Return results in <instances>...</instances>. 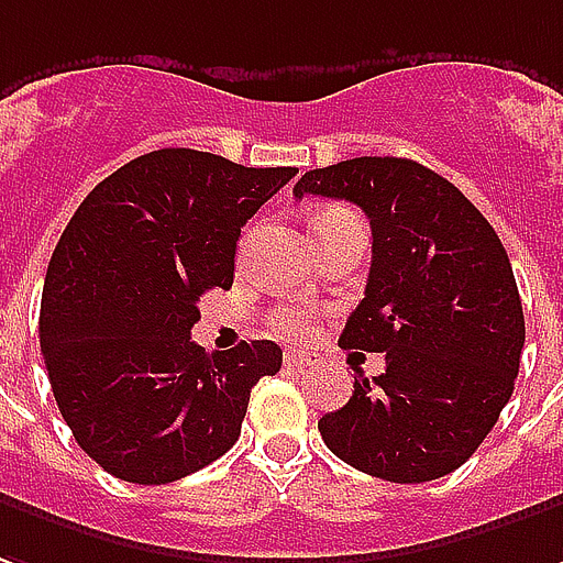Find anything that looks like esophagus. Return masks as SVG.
I'll return each mask as SVG.
<instances>
[{"mask_svg":"<svg viewBox=\"0 0 563 563\" xmlns=\"http://www.w3.org/2000/svg\"><path fill=\"white\" fill-rule=\"evenodd\" d=\"M286 365H289V368H310L313 360H310V356H301V353H286Z\"/></svg>","mask_w":563,"mask_h":563,"instance_id":"esophagus-1","label":"esophagus"}]
</instances>
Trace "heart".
<instances>
[{"label": "heart", "mask_w": 563, "mask_h": 563, "mask_svg": "<svg viewBox=\"0 0 563 563\" xmlns=\"http://www.w3.org/2000/svg\"><path fill=\"white\" fill-rule=\"evenodd\" d=\"M344 216H353V213H347V210H338V207H332V210H322V213L313 216L310 228L329 225V222H338V219H344ZM274 329H277V335L283 338H305L310 335V317L305 313V310L283 308L274 313Z\"/></svg>", "instance_id": "b5f03b06"}]
</instances>
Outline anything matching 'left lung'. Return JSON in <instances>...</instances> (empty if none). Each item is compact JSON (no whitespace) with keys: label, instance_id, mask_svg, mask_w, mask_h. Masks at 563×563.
I'll list each match as a JSON object with an SVG mask.
<instances>
[{"label":"left lung","instance_id":"left-lung-1","mask_svg":"<svg viewBox=\"0 0 563 563\" xmlns=\"http://www.w3.org/2000/svg\"><path fill=\"white\" fill-rule=\"evenodd\" d=\"M356 203L372 225L365 298L338 344L384 353V375L353 380L320 418L325 448L360 473L420 485L454 473L509 402L525 310L509 255L485 216L408 158H353L305 173L295 198Z\"/></svg>","mask_w":563,"mask_h":563}]
</instances>
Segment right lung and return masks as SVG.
<instances>
[{"label":"right lung","instance_id":"right-lung-1","mask_svg":"<svg viewBox=\"0 0 563 563\" xmlns=\"http://www.w3.org/2000/svg\"><path fill=\"white\" fill-rule=\"evenodd\" d=\"M295 167H243L195 148H158L106 176L51 255L38 344L78 448L133 485L198 473L241 435L274 341L203 353L198 301L234 283L246 219Z\"/></svg>","mask_w":563,"mask_h":563}]
</instances>
